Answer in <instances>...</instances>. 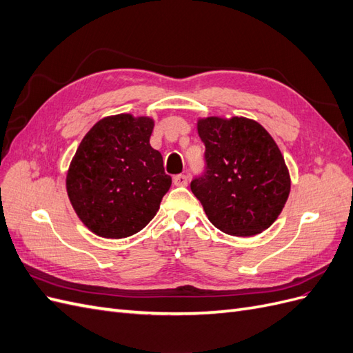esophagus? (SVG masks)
Segmentation results:
<instances>
[{"label":"esophagus","mask_w":353,"mask_h":353,"mask_svg":"<svg viewBox=\"0 0 353 353\" xmlns=\"http://www.w3.org/2000/svg\"><path fill=\"white\" fill-rule=\"evenodd\" d=\"M174 184L176 187H185L188 184V176L184 175V174H179V175H175L174 176Z\"/></svg>","instance_id":"1"}]
</instances>
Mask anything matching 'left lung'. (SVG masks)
Listing matches in <instances>:
<instances>
[{
  "mask_svg": "<svg viewBox=\"0 0 353 353\" xmlns=\"http://www.w3.org/2000/svg\"><path fill=\"white\" fill-rule=\"evenodd\" d=\"M205 169L191 179L209 221L218 230L250 237L270 228L290 193L284 157L265 128L245 117L200 119Z\"/></svg>",
  "mask_w": 353,
  "mask_h": 353,
  "instance_id": "1",
  "label": "left lung"
}]
</instances>
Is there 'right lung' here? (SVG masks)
I'll list each match as a JSON object with an SVG mask.
<instances>
[{"instance_id": "1", "label": "right lung", "mask_w": 353, "mask_h": 353, "mask_svg": "<svg viewBox=\"0 0 353 353\" xmlns=\"http://www.w3.org/2000/svg\"><path fill=\"white\" fill-rule=\"evenodd\" d=\"M150 117H104L83 137L66 188L79 219L105 239L141 231L159 210L172 179L150 145Z\"/></svg>"}]
</instances>
